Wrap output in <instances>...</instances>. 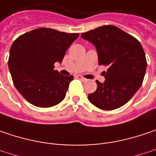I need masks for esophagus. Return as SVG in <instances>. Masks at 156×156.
Masks as SVG:
<instances>
[{
	"label": "esophagus",
	"mask_w": 156,
	"mask_h": 156,
	"mask_svg": "<svg viewBox=\"0 0 156 156\" xmlns=\"http://www.w3.org/2000/svg\"><path fill=\"white\" fill-rule=\"evenodd\" d=\"M77 78L80 79V80H82V81H87V78H85L84 77H82L81 75H78V76H77Z\"/></svg>",
	"instance_id": "obj_1"
}]
</instances>
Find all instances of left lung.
Returning <instances> with one entry per match:
<instances>
[{"instance_id": "1", "label": "left lung", "mask_w": 156, "mask_h": 156, "mask_svg": "<svg viewBox=\"0 0 156 156\" xmlns=\"http://www.w3.org/2000/svg\"><path fill=\"white\" fill-rule=\"evenodd\" d=\"M81 38L96 48L99 65L108 66L102 74L105 81H96L97 89L89 101L104 110H113L128 102L141 87L147 60L141 44L114 25H103L84 32Z\"/></svg>"}]
</instances>
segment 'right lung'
Listing matches in <instances>:
<instances>
[{"label": "right lung", "instance_id": "obj_1", "mask_svg": "<svg viewBox=\"0 0 156 156\" xmlns=\"http://www.w3.org/2000/svg\"><path fill=\"white\" fill-rule=\"evenodd\" d=\"M78 33L39 28L19 36L9 50V69L16 90L31 104L49 108L66 95L73 76L61 75L54 64L62 62Z\"/></svg>", "mask_w": 156, "mask_h": 156}]
</instances>
